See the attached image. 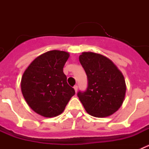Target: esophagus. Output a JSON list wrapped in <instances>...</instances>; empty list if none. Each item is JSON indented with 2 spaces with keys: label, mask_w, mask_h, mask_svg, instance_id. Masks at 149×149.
Listing matches in <instances>:
<instances>
[{
  "label": "esophagus",
  "mask_w": 149,
  "mask_h": 149,
  "mask_svg": "<svg viewBox=\"0 0 149 149\" xmlns=\"http://www.w3.org/2000/svg\"><path fill=\"white\" fill-rule=\"evenodd\" d=\"M77 85H75V86H74V91H75V93H77Z\"/></svg>",
  "instance_id": "1"
}]
</instances>
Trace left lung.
Instances as JSON below:
<instances>
[{
    "label": "left lung",
    "instance_id": "obj_1",
    "mask_svg": "<svg viewBox=\"0 0 149 149\" xmlns=\"http://www.w3.org/2000/svg\"><path fill=\"white\" fill-rule=\"evenodd\" d=\"M79 61L86 72L88 86L77 96L89 115L111 116L120 108L126 93L123 74L112 60L100 54L83 52Z\"/></svg>",
    "mask_w": 149,
    "mask_h": 149
}]
</instances>
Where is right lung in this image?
Wrapping results in <instances>:
<instances>
[{
	"label": "right lung",
	"mask_w": 149,
	"mask_h": 149,
	"mask_svg": "<svg viewBox=\"0 0 149 149\" xmlns=\"http://www.w3.org/2000/svg\"><path fill=\"white\" fill-rule=\"evenodd\" d=\"M66 51L54 50L37 56L24 72L21 89L30 108L47 118L60 115L74 89L67 84L63 67L69 57Z\"/></svg>",
	"instance_id": "right-lung-1"
}]
</instances>
